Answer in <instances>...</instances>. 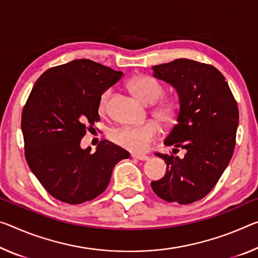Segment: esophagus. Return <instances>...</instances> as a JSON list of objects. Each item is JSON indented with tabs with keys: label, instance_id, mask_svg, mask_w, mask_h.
I'll return each mask as SVG.
<instances>
[{
	"label": "esophagus",
	"instance_id": "1",
	"mask_svg": "<svg viewBox=\"0 0 258 258\" xmlns=\"http://www.w3.org/2000/svg\"><path fill=\"white\" fill-rule=\"evenodd\" d=\"M133 158L139 159V161H148L149 156H147V155H138V154H133L132 155Z\"/></svg>",
	"mask_w": 258,
	"mask_h": 258
}]
</instances>
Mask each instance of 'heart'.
<instances>
[{
    "label": "heart",
    "instance_id": "heart-1",
    "mask_svg": "<svg viewBox=\"0 0 258 258\" xmlns=\"http://www.w3.org/2000/svg\"><path fill=\"white\" fill-rule=\"evenodd\" d=\"M128 87L134 95L144 103L153 104L155 101L157 102L153 108V114L159 124L165 127L173 124L178 116V102L172 97L159 99L164 94V87L157 79L146 75L136 76L128 81ZM110 94L111 91L107 89L100 96L99 111L101 113L107 110ZM159 136H161V127L156 121H147L138 126H124V127L114 128L109 134L110 140L112 142L133 153H142L147 150Z\"/></svg>",
    "mask_w": 258,
    "mask_h": 258
}]
</instances>
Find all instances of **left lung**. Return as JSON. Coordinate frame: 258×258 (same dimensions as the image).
<instances>
[{
	"label": "left lung",
	"mask_w": 258,
	"mask_h": 258,
	"mask_svg": "<svg viewBox=\"0 0 258 258\" xmlns=\"http://www.w3.org/2000/svg\"><path fill=\"white\" fill-rule=\"evenodd\" d=\"M154 77L175 88L177 124L165 139L172 153H156L166 163L162 179L151 181L158 198L189 204L203 199L222 177L235 147L239 109L224 76L212 65L179 58L153 67Z\"/></svg>",
	"instance_id": "obj_1"
}]
</instances>
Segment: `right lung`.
I'll return each mask as SVG.
<instances>
[{"mask_svg": "<svg viewBox=\"0 0 258 258\" xmlns=\"http://www.w3.org/2000/svg\"><path fill=\"white\" fill-rule=\"evenodd\" d=\"M122 77L91 59L51 68L36 80L22 112L25 157L32 172L58 201L80 204L109 185L114 165L130 153L102 140L95 153L83 149L86 131L100 120L102 93Z\"/></svg>", "mask_w": 258, "mask_h": 258, "instance_id": "1", "label": "right lung"}]
</instances>
